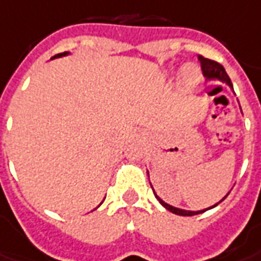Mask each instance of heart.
<instances>
[{
    "label": "heart",
    "mask_w": 261,
    "mask_h": 261,
    "mask_svg": "<svg viewBox=\"0 0 261 261\" xmlns=\"http://www.w3.org/2000/svg\"><path fill=\"white\" fill-rule=\"evenodd\" d=\"M181 79H182V82H184L187 86H196L200 79L199 70H198L196 66H194V65H187V66L182 67V70H181Z\"/></svg>",
    "instance_id": "b5f03b06"
}]
</instances>
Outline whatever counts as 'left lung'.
<instances>
[{
    "instance_id": "1",
    "label": "left lung",
    "mask_w": 261,
    "mask_h": 261,
    "mask_svg": "<svg viewBox=\"0 0 261 261\" xmlns=\"http://www.w3.org/2000/svg\"><path fill=\"white\" fill-rule=\"evenodd\" d=\"M198 59H199L200 62V67H202V71H203V76L207 79V80H220V82L225 83V84H228L231 88H232V83H231V80H229L228 74H227V71H225V69H224L221 65H220L219 62L216 61H212V59H207V58H203L202 55H199L198 57ZM152 187V185H150ZM153 190V188H152ZM153 194H155V191H153ZM229 194V192H228ZM156 199L159 200L160 203H162V206H165L166 209L170 210L171 213L174 214H178V216H195V214H200L203 213V212H206V210L209 209H213V207H216L217 204L221 202V200L225 199V196H224L223 199L220 200L219 203L213 204L212 207H207V209H203V210H198V212H192V210H184V209H178V207H174V206H171V204L166 203V202H163V200L160 199L159 196L155 194Z\"/></svg>"
}]
</instances>
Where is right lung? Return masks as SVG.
<instances>
[{
    "label": "right lung",
    "instance_id": "1",
    "mask_svg": "<svg viewBox=\"0 0 261 261\" xmlns=\"http://www.w3.org/2000/svg\"><path fill=\"white\" fill-rule=\"evenodd\" d=\"M65 55H69V52H62V54H58V55H55L54 58H61V57H65ZM52 58V59H54Z\"/></svg>",
    "mask_w": 261,
    "mask_h": 261
}]
</instances>
